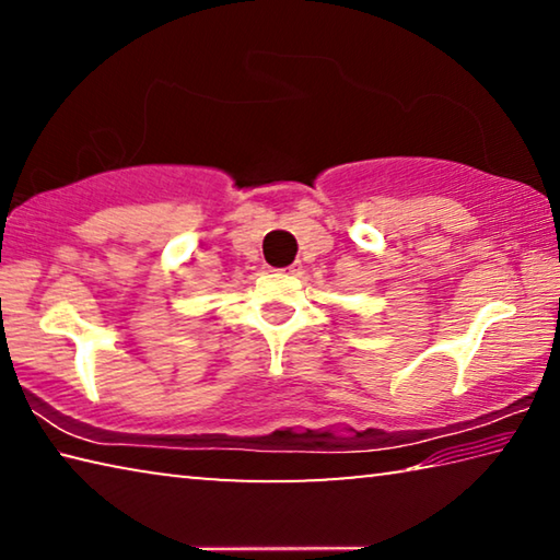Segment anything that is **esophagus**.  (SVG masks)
Segmentation results:
<instances>
[{
    "mask_svg": "<svg viewBox=\"0 0 560 560\" xmlns=\"http://www.w3.org/2000/svg\"><path fill=\"white\" fill-rule=\"evenodd\" d=\"M283 271H287V273H299V271H301V267H299V264H291V267H289V269H283Z\"/></svg>",
    "mask_w": 560,
    "mask_h": 560,
    "instance_id": "1",
    "label": "esophagus"
}]
</instances>
